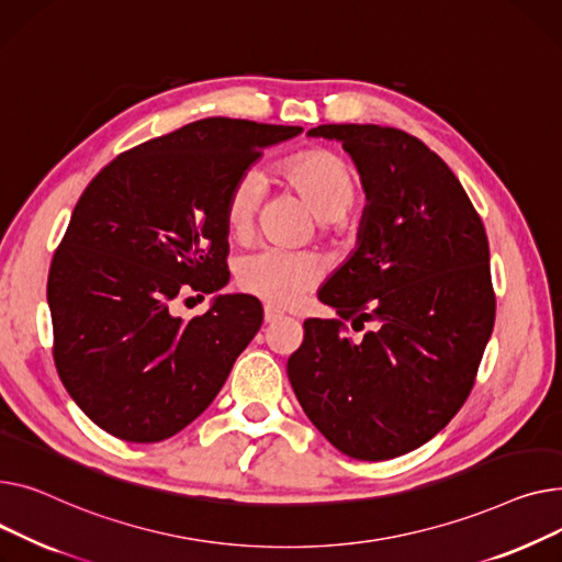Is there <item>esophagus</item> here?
<instances>
[{"instance_id":"1","label":"esophagus","mask_w":562,"mask_h":562,"mask_svg":"<svg viewBox=\"0 0 562 562\" xmlns=\"http://www.w3.org/2000/svg\"><path fill=\"white\" fill-rule=\"evenodd\" d=\"M262 315H266V322H268V324H272V322H277V319L283 317V313H281L279 308H274V306H266V308H262Z\"/></svg>"}]
</instances>
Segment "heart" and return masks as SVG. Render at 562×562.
<instances>
[{
    "label": "heart",
    "mask_w": 562,
    "mask_h": 562,
    "mask_svg": "<svg viewBox=\"0 0 562 562\" xmlns=\"http://www.w3.org/2000/svg\"><path fill=\"white\" fill-rule=\"evenodd\" d=\"M281 181L300 196L319 220L324 236H342L353 202L358 200V175L340 154L315 147L288 156L279 162ZM266 181L254 170L243 172L228 188L224 222L231 236L245 238L258 215ZM317 262L304 254L281 249H258L240 258L236 268L238 285L274 306H292L317 281Z\"/></svg>",
    "instance_id": "heart-1"
}]
</instances>
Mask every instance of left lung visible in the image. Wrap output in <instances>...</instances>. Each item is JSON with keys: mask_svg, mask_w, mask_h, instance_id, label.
Listing matches in <instances>:
<instances>
[{"mask_svg": "<svg viewBox=\"0 0 562 562\" xmlns=\"http://www.w3.org/2000/svg\"><path fill=\"white\" fill-rule=\"evenodd\" d=\"M342 140L368 209L358 249L324 283L338 319L304 322L288 379L308 419L342 453L387 460L431 440L470 397L494 326L481 215L449 165L379 124H319ZM366 325L356 341L346 331Z\"/></svg>", "mask_w": 562, "mask_h": 562, "instance_id": "obj_1", "label": "left lung"}]
</instances>
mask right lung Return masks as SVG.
<instances>
[{
  "instance_id": "1",
  "label": "right lung",
  "mask_w": 562,
  "mask_h": 562,
  "mask_svg": "<svg viewBox=\"0 0 562 562\" xmlns=\"http://www.w3.org/2000/svg\"><path fill=\"white\" fill-rule=\"evenodd\" d=\"M296 134L196 120L122 151L86 186L52 258L47 302L56 372L106 434L172 438L211 406L258 334L262 308L249 294H220L188 322L170 308L226 285V192L262 149Z\"/></svg>"
}]
</instances>
